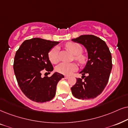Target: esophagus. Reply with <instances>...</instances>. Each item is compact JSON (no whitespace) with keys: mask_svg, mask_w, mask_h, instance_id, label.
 Masks as SVG:
<instances>
[{"mask_svg":"<svg viewBox=\"0 0 128 128\" xmlns=\"http://www.w3.org/2000/svg\"><path fill=\"white\" fill-rule=\"evenodd\" d=\"M64 78H65L66 79H68L69 78V77H68V76H64Z\"/></svg>","mask_w":128,"mask_h":128,"instance_id":"esophagus-1","label":"esophagus"}]
</instances>
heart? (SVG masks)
<instances>
[{"label": "heart", "mask_w": 128, "mask_h": 128, "mask_svg": "<svg viewBox=\"0 0 128 128\" xmlns=\"http://www.w3.org/2000/svg\"><path fill=\"white\" fill-rule=\"evenodd\" d=\"M66 48L74 55V59L80 64H84L86 61V56L82 54V46L78 43L69 42L66 44ZM48 56L50 61L56 64L59 61L58 48L55 46L50 51ZM77 70V66L76 63H68L62 62L56 67V72L64 75H70Z\"/></svg>", "instance_id": "heart-1"}]
</instances>
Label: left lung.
I'll return each instance as SVG.
<instances>
[{
	"instance_id": "left-lung-1",
	"label": "left lung",
	"mask_w": 128,
	"mask_h": 128,
	"mask_svg": "<svg viewBox=\"0 0 128 128\" xmlns=\"http://www.w3.org/2000/svg\"><path fill=\"white\" fill-rule=\"evenodd\" d=\"M72 41L83 45L88 60L80 72L82 78L76 79L72 88V95L78 99H91L100 94L107 85L112 68V55L106 42L93 35H81ZM87 74L86 77L84 76ZM84 78H82V77Z\"/></svg>"
}]
</instances>
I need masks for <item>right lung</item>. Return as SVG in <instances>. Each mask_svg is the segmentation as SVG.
<instances>
[{"label":"right lung","instance_id":"obj_1","mask_svg":"<svg viewBox=\"0 0 128 128\" xmlns=\"http://www.w3.org/2000/svg\"><path fill=\"white\" fill-rule=\"evenodd\" d=\"M59 43L32 38L25 40L16 52L14 70L18 83L24 94L32 101L44 103L52 100L57 83L64 77L57 72L50 77L41 76L44 69L48 72L53 71L48 53Z\"/></svg>","mask_w":128,"mask_h":128}]
</instances>
